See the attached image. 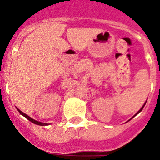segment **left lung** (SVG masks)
<instances>
[{"label":"left lung","instance_id":"1","mask_svg":"<svg viewBox=\"0 0 160 160\" xmlns=\"http://www.w3.org/2000/svg\"><path fill=\"white\" fill-rule=\"evenodd\" d=\"M145 104H146V103H145ZM145 104H144V105H143V106H142V108H141V109H140V110H139V111H138V113H137V114H138V113H139V112H140V111H142V108H143V107H144V106H145ZM136 114H135V115H136Z\"/></svg>","mask_w":160,"mask_h":160}]
</instances>
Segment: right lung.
<instances>
[{
    "label": "right lung",
    "instance_id": "right-lung-1",
    "mask_svg": "<svg viewBox=\"0 0 160 160\" xmlns=\"http://www.w3.org/2000/svg\"><path fill=\"white\" fill-rule=\"evenodd\" d=\"M18 111H19V113L21 114H22V115H23V116H25V118H27V119H29V121H30V122H33V123H35V124H37V125H40V126H46V125H48L47 123H43V122H38V121H36V120H34V119H32V118H30V117L29 116H28L27 114H25V113H23L22 112V111H21L19 110V109H18Z\"/></svg>",
    "mask_w": 160,
    "mask_h": 160
}]
</instances>
